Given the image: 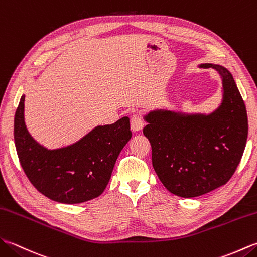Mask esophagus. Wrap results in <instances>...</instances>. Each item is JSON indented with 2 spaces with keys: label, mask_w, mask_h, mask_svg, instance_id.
Masks as SVG:
<instances>
[{
  "label": "esophagus",
  "mask_w": 257,
  "mask_h": 257,
  "mask_svg": "<svg viewBox=\"0 0 257 257\" xmlns=\"http://www.w3.org/2000/svg\"><path fill=\"white\" fill-rule=\"evenodd\" d=\"M144 126V122L143 118H142V115L140 113H134L132 116H131V128L134 132H138V131H141Z\"/></svg>",
  "instance_id": "obj_1"
}]
</instances>
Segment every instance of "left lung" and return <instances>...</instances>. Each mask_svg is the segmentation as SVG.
Instances as JSON below:
<instances>
[{"label":"left lung","mask_w":257,"mask_h":257,"mask_svg":"<svg viewBox=\"0 0 257 257\" xmlns=\"http://www.w3.org/2000/svg\"><path fill=\"white\" fill-rule=\"evenodd\" d=\"M200 68H213L222 78L218 109L210 114L156 110L144 116L153 167L167 190L182 198L225 185L241 162L248 133L246 107L230 71L212 64Z\"/></svg>","instance_id":"left-lung-1"}]
</instances>
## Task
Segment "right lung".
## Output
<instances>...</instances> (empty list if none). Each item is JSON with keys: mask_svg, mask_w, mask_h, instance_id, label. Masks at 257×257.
<instances>
[{"mask_svg": "<svg viewBox=\"0 0 257 257\" xmlns=\"http://www.w3.org/2000/svg\"><path fill=\"white\" fill-rule=\"evenodd\" d=\"M24 101L25 95H22L14 117V141L31 184L61 203H81L99 197L109 184L117 156L132 138L130 118L96 126L72 145L47 150L28 133Z\"/></svg>", "mask_w": 257, "mask_h": 257, "instance_id": "obj_1", "label": "right lung"}]
</instances>
